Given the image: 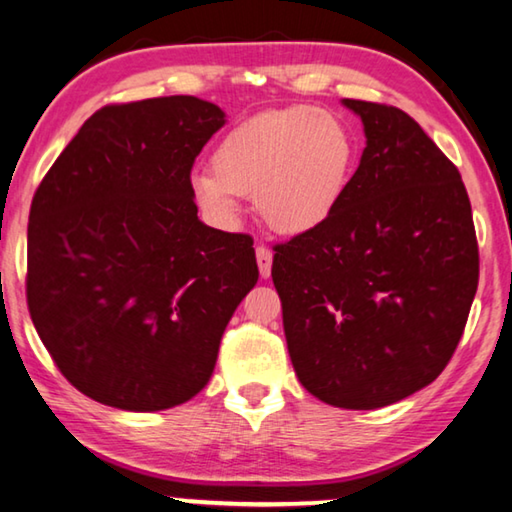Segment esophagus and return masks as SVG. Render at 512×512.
<instances>
[{"instance_id": "esophagus-1", "label": "esophagus", "mask_w": 512, "mask_h": 512, "mask_svg": "<svg viewBox=\"0 0 512 512\" xmlns=\"http://www.w3.org/2000/svg\"><path fill=\"white\" fill-rule=\"evenodd\" d=\"M255 255H257V264H259V275L268 277L271 275V266H273V250L268 248L266 244H257L255 248Z\"/></svg>"}]
</instances>
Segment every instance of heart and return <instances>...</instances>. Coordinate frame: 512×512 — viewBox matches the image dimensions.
Returning a JSON list of instances; mask_svg holds the SVG:
<instances>
[{
  "instance_id": "1",
  "label": "heart",
  "mask_w": 512,
  "mask_h": 512,
  "mask_svg": "<svg viewBox=\"0 0 512 512\" xmlns=\"http://www.w3.org/2000/svg\"><path fill=\"white\" fill-rule=\"evenodd\" d=\"M357 144L327 110L291 106L241 121L221 137L212 169L196 171V201L216 221L239 212V196L255 194L273 230L302 235L323 225L348 189Z\"/></svg>"
}]
</instances>
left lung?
Returning a JSON list of instances; mask_svg holds the SVG:
<instances>
[{"label":"left lung","instance_id":"8db88e82","mask_svg":"<svg viewBox=\"0 0 512 512\" xmlns=\"http://www.w3.org/2000/svg\"><path fill=\"white\" fill-rule=\"evenodd\" d=\"M366 131L332 216L273 246V284L300 384L341 409H379L452 359L479 287L461 173L418 121L343 99Z\"/></svg>","mask_w":512,"mask_h":512}]
</instances>
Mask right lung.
Returning <instances> with one entry per match:
<instances>
[{"label": "right lung", "mask_w": 512, "mask_h": 512, "mask_svg": "<svg viewBox=\"0 0 512 512\" xmlns=\"http://www.w3.org/2000/svg\"><path fill=\"white\" fill-rule=\"evenodd\" d=\"M223 124L219 106L187 94L110 103L33 194L29 314L92 400L126 411L192 400L257 284L253 239L196 214L192 167Z\"/></svg>", "instance_id": "obj_1"}]
</instances>
